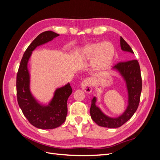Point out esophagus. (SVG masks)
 Listing matches in <instances>:
<instances>
[{
    "label": "esophagus",
    "mask_w": 160,
    "mask_h": 160,
    "mask_svg": "<svg viewBox=\"0 0 160 160\" xmlns=\"http://www.w3.org/2000/svg\"><path fill=\"white\" fill-rule=\"evenodd\" d=\"M81 88L88 93L92 91V80L91 78H87L81 83Z\"/></svg>",
    "instance_id": "1"
}]
</instances>
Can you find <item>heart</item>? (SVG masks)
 Segmentation results:
<instances>
[{"instance_id": "obj_1", "label": "heart", "mask_w": 160, "mask_h": 160, "mask_svg": "<svg viewBox=\"0 0 160 160\" xmlns=\"http://www.w3.org/2000/svg\"><path fill=\"white\" fill-rule=\"evenodd\" d=\"M95 55V64L97 67H108L114 56V48L109 42L93 43L85 45L80 51V56L83 58H91Z\"/></svg>"}]
</instances>
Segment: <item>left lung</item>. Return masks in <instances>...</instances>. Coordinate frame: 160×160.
<instances>
[{"label":"left lung","mask_w":160,"mask_h":160,"mask_svg":"<svg viewBox=\"0 0 160 160\" xmlns=\"http://www.w3.org/2000/svg\"><path fill=\"white\" fill-rule=\"evenodd\" d=\"M120 45L122 51L133 54L132 48L120 37ZM112 70L118 71L123 79L128 95V106L124 112L117 118H111L105 115L97 106L95 97L91 100L90 115L91 119L99 126L108 128H117L122 126L132 117L136 111L140 101V95L142 89L141 71L138 60H129L126 62H119L115 65Z\"/></svg>","instance_id":"left-lung-1"}]
</instances>
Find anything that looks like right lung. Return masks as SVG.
Returning a JSON list of instances; mask_svg holds the SVG:
<instances>
[{
  "instance_id": "right-lung-1",
  "label": "right lung",
  "mask_w": 160,
  "mask_h": 160,
  "mask_svg": "<svg viewBox=\"0 0 160 160\" xmlns=\"http://www.w3.org/2000/svg\"><path fill=\"white\" fill-rule=\"evenodd\" d=\"M58 36H59V34L50 31L38 35L24 53L17 76V93L19 107L30 123L41 129H55L65 122L67 114V102L72 93V88L69 83L57 88L49 103H41L31 91V76L28 62L32 52L37 47L51 41Z\"/></svg>"
}]
</instances>
